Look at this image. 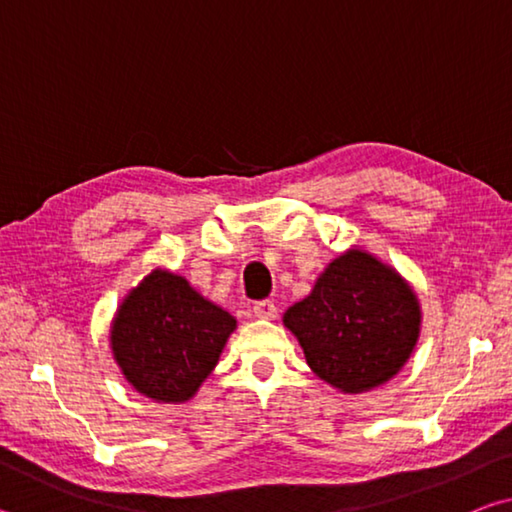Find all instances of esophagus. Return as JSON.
<instances>
[{"label":"esophagus","instance_id":"obj_1","mask_svg":"<svg viewBox=\"0 0 512 512\" xmlns=\"http://www.w3.org/2000/svg\"><path fill=\"white\" fill-rule=\"evenodd\" d=\"M253 311L257 318H264V320H273L277 316V307L273 300H259L253 305Z\"/></svg>","mask_w":512,"mask_h":512}]
</instances>
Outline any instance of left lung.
I'll list each match as a JSON object with an SVG mask.
<instances>
[{"mask_svg": "<svg viewBox=\"0 0 512 512\" xmlns=\"http://www.w3.org/2000/svg\"><path fill=\"white\" fill-rule=\"evenodd\" d=\"M309 368L343 393L370 391L397 375L420 334L413 289L363 250L334 259L314 291L287 309Z\"/></svg>", "mask_w": 512, "mask_h": 512, "instance_id": "8db88e82", "label": "left lung"}]
</instances>
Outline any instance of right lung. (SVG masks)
Listing matches in <instances>:
<instances>
[{"mask_svg": "<svg viewBox=\"0 0 512 512\" xmlns=\"http://www.w3.org/2000/svg\"><path fill=\"white\" fill-rule=\"evenodd\" d=\"M235 327L237 320L185 277L153 271L121 302L110 332L112 354L142 395L185 402L214 370Z\"/></svg>", "mask_w": 512, "mask_h": 512, "instance_id": "right-lung-1", "label": "right lung"}]
</instances>
